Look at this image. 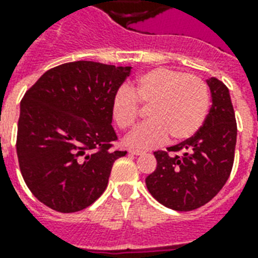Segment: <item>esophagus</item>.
Instances as JSON below:
<instances>
[{
    "label": "esophagus",
    "mask_w": 258,
    "mask_h": 258,
    "mask_svg": "<svg viewBox=\"0 0 258 258\" xmlns=\"http://www.w3.org/2000/svg\"><path fill=\"white\" fill-rule=\"evenodd\" d=\"M131 155H136V156H140V155H144L143 151H139V150H130L128 151Z\"/></svg>",
    "instance_id": "1"
}]
</instances>
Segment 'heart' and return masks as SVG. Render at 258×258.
Here are the masks:
<instances>
[{"mask_svg": "<svg viewBox=\"0 0 258 258\" xmlns=\"http://www.w3.org/2000/svg\"><path fill=\"white\" fill-rule=\"evenodd\" d=\"M150 104V120L139 125L125 139L131 148L158 147L169 135L173 140L189 139L204 124L211 94L207 83L199 77L180 70L156 68L136 79L134 93L120 89L112 99V116L122 130L135 125L139 106Z\"/></svg>", "mask_w": 258, "mask_h": 258, "instance_id": "b5f03b06", "label": "heart"}]
</instances>
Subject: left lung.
Returning <instances> with one entry per match:
<instances>
[{"label":"left lung","instance_id":"1","mask_svg":"<svg viewBox=\"0 0 258 258\" xmlns=\"http://www.w3.org/2000/svg\"><path fill=\"white\" fill-rule=\"evenodd\" d=\"M212 106L192 138L154 152L156 169L146 177L150 194L167 208L187 212L211 202L227 183L234 160L237 124L229 90L217 78L207 79Z\"/></svg>","mask_w":258,"mask_h":258}]
</instances>
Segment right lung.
I'll return each instance as SVG.
<instances>
[{"label": "right lung", "instance_id": "right-lung-1", "mask_svg": "<svg viewBox=\"0 0 258 258\" xmlns=\"http://www.w3.org/2000/svg\"><path fill=\"white\" fill-rule=\"evenodd\" d=\"M131 66L91 60L50 69L21 100L17 156L31 194L56 212H78L108 184L125 151L111 150L112 99Z\"/></svg>", "mask_w": 258, "mask_h": 258}]
</instances>
